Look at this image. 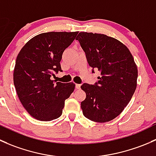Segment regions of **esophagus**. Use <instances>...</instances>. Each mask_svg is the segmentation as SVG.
<instances>
[{
  "label": "esophagus",
  "mask_w": 156,
  "mask_h": 156,
  "mask_svg": "<svg viewBox=\"0 0 156 156\" xmlns=\"http://www.w3.org/2000/svg\"><path fill=\"white\" fill-rule=\"evenodd\" d=\"M75 88H76V89H80V84H76V85H75Z\"/></svg>",
  "instance_id": "1"
}]
</instances>
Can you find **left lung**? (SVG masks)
I'll return each mask as SVG.
<instances>
[{
	"mask_svg": "<svg viewBox=\"0 0 156 156\" xmlns=\"http://www.w3.org/2000/svg\"><path fill=\"white\" fill-rule=\"evenodd\" d=\"M89 66L101 72L94 85L83 83L86 98L81 102L85 117L96 122L113 120L122 112L137 87V68L128 48L101 34L80 32L76 38Z\"/></svg>",
	"mask_w": 156,
	"mask_h": 156,
	"instance_id": "8db88e82",
	"label": "left lung"
}]
</instances>
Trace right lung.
<instances>
[{"label":"right lung","instance_id":"right-lung-1","mask_svg":"<svg viewBox=\"0 0 156 156\" xmlns=\"http://www.w3.org/2000/svg\"><path fill=\"white\" fill-rule=\"evenodd\" d=\"M77 34H41L30 39L17 56L14 86L23 107L36 119L48 122L60 117L65 100L74 90V83H56L50 78L62 71V54Z\"/></svg>","mask_w":156,"mask_h":156}]
</instances>
